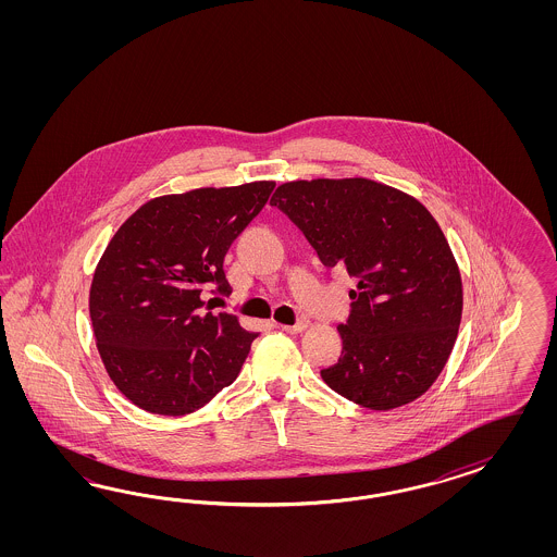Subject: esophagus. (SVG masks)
Here are the masks:
<instances>
[{
    "instance_id": "34e87169",
    "label": "esophagus",
    "mask_w": 557,
    "mask_h": 557,
    "mask_svg": "<svg viewBox=\"0 0 557 557\" xmlns=\"http://www.w3.org/2000/svg\"><path fill=\"white\" fill-rule=\"evenodd\" d=\"M308 324H310V322L302 319V321H298L296 324H282V331H286L289 335H296V333H302V331H306V329H308Z\"/></svg>"
}]
</instances>
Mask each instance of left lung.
Returning a JSON list of instances; mask_svg holds the SVG:
<instances>
[{
	"label": "left lung",
	"instance_id": "1",
	"mask_svg": "<svg viewBox=\"0 0 557 557\" xmlns=\"http://www.w3.org/2000/svg\"><path fill=\"white\" fill-rule=\"evenodd\" d=\"M322 265L357 280L338 326L343 351L322 380L355 405L389 410L433 386L461 321V277L431 212L394 187L354 180L282 184L271 196Z\"/></svg>",
	"mask_w": 557,
	"mask_h": 557
}]
</instances>
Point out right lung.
<instances>
[{"mask_svg":"<svg viewBox=\"0 0 557 557\" xmlns=\"http://www.w3.org/2000/svg\"><path fill=\"white\" fill-rule=\"evenodd\" d=\"M275 184L202 187L143 203L112 236L89 289V317L108 375L133 405L189 414L231 386L257 333L214 317L206 287L228 296L224 255Z\"/></svg>","mask_w":557,"mask_h":557,"instance_id":"add662e5","label":"right lung"}]
</instances>
